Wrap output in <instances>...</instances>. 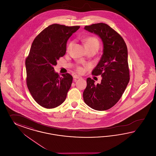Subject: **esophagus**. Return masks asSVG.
<instances>
[{
    "label": "esophagus",
    "mask_w": 156,
    "mask_h": 156,
    "mask_svg": "<svg viewBox=\"0 0 156 156\" xmlns=\"http://www.w3.org/2000/svg\"><path fill=\"white\" fill-rule=\"evenodd\" d=\"M74 79H81V78H82V77L78 76V75H74Z\"/></svg>",
    "instance_id": "1"
}]
</instances>
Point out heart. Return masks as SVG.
Returning <instances> with one entry per match:
<instances>
[{
    "label": "heart",
    "mask_w": 156,
    "mask_h": 156,
    "mask_svg": "<svg viewBox=\"0 0 156 156\" xmlns=\"http://www.w3.org/2000/svg\"><path fill=\"white\" fill-rule=\"evenodd\" d=\"M83 41L85 42V46L87 48V49H96L98 50L99 48L100 42H99V41L98 40V39L97 37H86L85 39H84ZM73 44V41L70 42L68 44L67 47V51H69L70 49V48H71ZM76 71L78 73L82 74V73L85 72V69L82 66H77L76 67Z\"/></svg>",
    "instance_id": "obj_1"
}]
</instances>
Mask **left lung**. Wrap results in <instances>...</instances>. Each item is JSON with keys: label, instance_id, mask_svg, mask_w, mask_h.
<instances>
[{"label": "left lung", "instance_id": "obj_1", "mask_svg": "<svg viewBox=\"0 0 156 156\" xmlns=\"http://www.w3.org/2000/svg\"><path fill=\"white\" fill-rule=\"evenodd\" d=\"M85 29L100 37L104 49L99 62L92 72L93 75L102 76L101 83L94 85V80L87 78L83 98L92 108L105 111L119 101L129 82L127 47L122 37L106 24L87 25Z\"/></svg>", "mask_w": 156, "mask_h": 156}]
</instances>
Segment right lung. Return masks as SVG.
Segmentation results:
<instances>
[{"instance_id":"1","label":"right lung","mask_w":156,"mask_h":156,"mask_svg":"<svg viewBox=\"0 0 156 156\" xmlns=\"http://www.w3.org/2000/svg\"><path fill=\"white\" fill-rule=\"evenodd\" d=\"M80 26L54 24L44 28L33 41L25 60L26 83L34 99L40 106L53 108L66 100L73 76H60L54 71L57 60L64 56L66 44Z\"/></svg>"}]
</instances>
